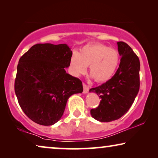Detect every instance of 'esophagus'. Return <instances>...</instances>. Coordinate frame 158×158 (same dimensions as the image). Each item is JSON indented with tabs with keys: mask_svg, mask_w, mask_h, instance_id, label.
I'll list each match as a JSON object with an SVG mask.
<instances>
[{
	"mask_svg": "<svg viewBox=\"0 0 158 158\" xmlns=\"http://www.w3.org/2000/svg\"><path fill=\"white\" fill-rule=\"evenodd\" d=\"M83 94H88V90H89V87L87 85H85V83H83Z\"/></svg>",
	"mask_w": 158,
	"mask_h": 158,
	"instance_id": "34e87169",
	"label": "esophagus"
}]
</instances>
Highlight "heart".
<instances>
[{
    "label": "heart",
    "instance_id": "1",
    "mask_svg": "<svg viewBox=\"0 0 158 158\" xmlns=\"http://www.w3.org/2000/svg\"><path fill=\"white\" fill-rule=\"evenodd\" d=\"M120 63L119 54L116 49L99 43L83 46L79 52H74L69 61V71L74 77H80L87 71L97 83H105L115 74Z\"/></svg>",
    "mask_w": 158,
    "mask_h": 158
}]
</instances>
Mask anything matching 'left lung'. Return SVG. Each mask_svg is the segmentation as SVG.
Wrapping results in <instances>:
<instances>
[{
	"mask_svg": "<svg viewBox=\"0 0 158 158\" xmlns=\"http://www.w3.org/2000/svg\"><path fill=\"white\" fill-rule=\"evenodd\" d=\"M117 45L122 58L115 75L105 83L89 90L101 98L100 104L90 110V114L101 122H112L124 116L139 90V58L127 43L118 42Z\"/></svg>",
	"mask_w": 158,
	"mask_h": 158,
	"instance_id": "1",
	"label": "left lung"
}]
</instances>
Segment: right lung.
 I'll return each instance as SVG.
<instances>
[{"label": "right lung", "mask_w": 158, "mask_h": 158, "mask_svg": "<svg viewBox=\"0 0 158 158\" xmlns=\"http://www.w3.org/2000/svg\"><path fill=\"white\" fill-rule=\"evenodd\" d=\"M72 54L66 44H36L19 60L15 93L21 109L36 124H55L70 96L83 92L81 80L65 71Z\"/></svg>", "instance_id": "obj_1"}]
</instances>
